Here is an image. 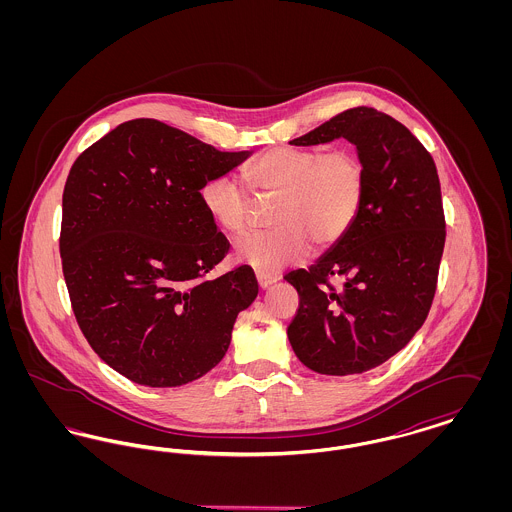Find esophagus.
<instances>
[{"mask_svg": "<svg viewBox=\"0 0 512 512\" xmlns=\"http://www.w3.org/2000/svg\"><path fill=\"white\" fill-rule=\"evenodd\" d=\"M278 280V276L276 274H267V272H257V282H259V286L263 288V290H267L270 288L274 282Z\"/></svg>", "mask_w": 512, "mask_h": 512, "instance_id": "34e87169", "label": "esophagus"}]
</instances>
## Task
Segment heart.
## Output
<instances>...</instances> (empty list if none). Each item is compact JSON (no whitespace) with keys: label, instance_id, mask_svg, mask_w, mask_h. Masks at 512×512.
I'll use <instances>...</instances> for the list:
<instances>
[{"label":"heart","instance_id":"1","mask_svg":"<svg viewBox=\"0 0 512 512\" xmlns=\"http://www.w3.org/2000/svg\"><path fill=\"white\" fill-rule=\"evenodd\" d=\"M245 180L263 197H276L272 230L253 232L236 242L240 261L276 272L303 259L315 247L338 244L363 205L366 169L353 149L322 153L315 147H274L255 159ZM201 203L211 220L230 234H242L251 220V197L232 174L209 178Z\"/></svg>","mask_w":512,"mask_h":512}]
</instances>
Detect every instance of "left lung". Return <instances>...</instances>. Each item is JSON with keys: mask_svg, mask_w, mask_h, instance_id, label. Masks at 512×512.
Returning a JSON list of instances; mask_svg holds the SVG:
<instances>
[{"mask_svg": "<svg viewBox=\"0 0 512 512\" xmlns=\"http://www.w3.org/2000/svg\"><path fill=\"white\" fill-rule=\"evenodd\" d=\"M336 138L357 147L365 163L363 205L338 244L284 280L299 293L288 326L297 359L318 374L347 376L386 363L424 324L438 284L445 217L436 163L407 126L355 107L290 144Z\"/></svg>", "mask_w": 512, "mask_h": 512, "instance_id": "left-lung-1", "label": "left lung"}]
</instances>
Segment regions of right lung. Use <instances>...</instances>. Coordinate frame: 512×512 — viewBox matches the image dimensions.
I'll return each mask as SVG.
<instances>
[{
  "instance_id": "add662e5",
  "label": "right lung",
  "mask_w": 512,
  "mask_h": 512,
  "mask_svg": "<svg viewBox=\"0 0 512 512\" xmlns=\"http://www.w3.org/2000/svg\"><path fill=\"white\" fill-rule=\"evenodd\" d=\"M249 155L134 119L74 161L63 192V276L84 338L128 380L176 388L201 378L255 301L253 268L209 278L230 244L201 203L203 184Z\"/></svg>"
}]
</instances>
